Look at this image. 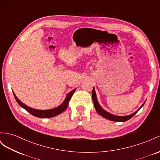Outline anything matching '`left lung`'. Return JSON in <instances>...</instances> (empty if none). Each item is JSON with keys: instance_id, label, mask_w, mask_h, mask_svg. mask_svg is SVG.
<instances>
[{"instance_id": "8db88e82", "label": "left lung", "mask_w": 160, "mask_h": 160, "mask_svg": "<svg viewBox=\"0 0 160 160\" xmlns=\"http://www.w3.org/2000/svg\"><path fill=\"white\" fill-rule=\"evenodd\" d=\"M92 101H93V103H94V106H95V108L96 109V111L97 112V113H99V115H101V116H103V118H106V119L109 120L111 121H115V122H125V121L130 120V118H132L135 115V114H136L139 111V109H140L145 104V103H143L141 105V107L139 108L137 112H135L134 113L131 114V115L126 116H114V115H113V114H111V113H109L106 111H105V110L101 107V106L99 104V103H98V101H97L95 91V88H93L92 92Z\"/></svg>"}]
</instances>
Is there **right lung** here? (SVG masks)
Returning a JSON list of instances; mask_svg holds the SVG:
<instances>
[{
  "instance_id": "1",
  "label": "right lung",
  "mask_w": 160,
  "mask_h": 160,
  "mask_svg": "<svg viewBox=\"0 0 160 160\" xmlns=\"http://www.w3.org/2000/svg\"><path fill=\"white\" fill-rule=\"evenodd\" d=\"M75 91H76V89L73 90L72 91L69 92L67 95L66 99H65L63 103L60 106H59V107H57L55 109H48V110H38V109H32L30 107H28L27 105H24L23 103H22V102L18 99V97L15 96L14 93H13V95L15 97V99L16 101H17L18 104L21 106L22 108H23L24 109H26L27 112L31 113L32 115H33L36 117L40 118H52V117H54V116L59 115V114L63 112H64L65 109H66L68 105V103H69V100H70L72 95Z\"/></svg>"
}]
</instances>
